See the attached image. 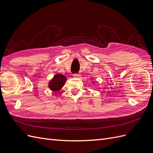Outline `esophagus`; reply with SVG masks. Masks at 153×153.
I'll return each mask as SVG.
<instances>
[{
  "label": "esophagus",
  "mask_w": 153,
  "mask_h": 153,
  "mask_svg": "<svg viewBox=\"0 0 153 153\" xmlns=\"http://www.w3.org/2000/svg\"><path fill=\"white\" fill-rule=\"evenodd\" d=\"M73 76L74 77H80V74H79V73H74L73 74Z\"/></svg>",
  "instance_id": "obj_1"
}]
</instances>
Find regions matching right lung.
Masks as SVG:
<instances>
[{
  "mask_svg": "<svg viewBox=\"0 0 153 153\" xmlns=\"http://www.w3.org/2000/svg\"><path fill=\"white\" fill-rule=\"evenodd\" d=\"M66 81V78L65 76L61 74H57L49 83L50 89L54 92H57L63 87Z\"/></svg>",
  "mask_w": 153,
  "mask_h": 153,
  "instance_id": "1",
  "label": "right lung"
}]
</instances>
